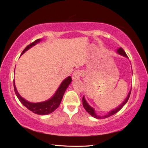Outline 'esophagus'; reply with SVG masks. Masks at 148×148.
Here are the masks:
<instances>
[{
  "mask_svg": "<svg viewBox=\"0 0 148 148\" xmlns=\"http://www.w3.org/2000/svg\"><path fill=\"white\" fill-rule=\"evenodd\" d=\"M81 76H82L81 72H80L79 71H76L74 72L73 74H72V79H79Z\"/></svg>",
  "mask_w": 148,
  "mask_h": 148,
  "instance_id": "esophagus-1",
  "label": "esophagus"
}]
</instances>
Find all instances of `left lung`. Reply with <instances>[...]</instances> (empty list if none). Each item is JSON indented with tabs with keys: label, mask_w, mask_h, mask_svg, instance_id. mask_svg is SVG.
<instances>
[{
	"label": "left lung",
	"mask_w": 148,
	"mask_h": 148,
	"mask_svg": "<svg viewBox=\"0 0 148 148\" xmlns=\"http://www.w3.org/2000/svg\"><path fill=\"white\" fill-rule=\"evenodd\" d=\"M117 53H118L119 55H120V56L126 57V58H128V57H127L126 53H125V51L121 48V47H119V48L117 49ZM131 89L130 90V91L129 92L128 95H127V97H126V98H125V99L124 100V101L121 104L119 105V106L116 107V108H114V109H112V110H110V111H109L106 115H104V116H99V115L97 114L96 112H95V109L88 104V102H87L86 99H85L84 96L83 97V99H82V102H83V106H84V108L86 109V111L88 112V113L90 115H91V116L95 117V118L99 119L107 118V117H108L110 116H112V115H114L115 114H116L117 112H118L119 110L124 106V105H125V104H126L127 101H128V100L129 99V97H130V95H131Z\"/></svg>",
	"instance_id": "8db88e82"
}]
</instances>
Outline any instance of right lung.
<instances>
[{"instance_id":"add662e5","label":"right lung","mask_w":148,"mask_h":148,"mask_svg":"<svg viewBox=\"0 0 148 148\" xmlns=\"http://www.w3.org/2000/svg\"><path fill=\"white\" fill-rule=\"evenodd\" d=\"M41 41L42 39H38L36 40H35L34 42H32V44L29 45V46H27L23 51H22L21 56H22L27 50L31 49L32 47L34 46L35 45L38 44ZM71 82L72 78L71 76H68L66 77L62 82V83L60 84V86L58 87V89H57L56 92H55V94L51 98L46 100V101L40 102H31L23 98L19 95L18 91H17L16 86L15 85V80H14V87L16 96L23 106H25L27 109L31 110L33 113L43 116V115H47L52 113V112L55 111L59 106L64 92L66 90V89L68 88L69 85L71 84Z\"/></svg>"}]
</instances>
